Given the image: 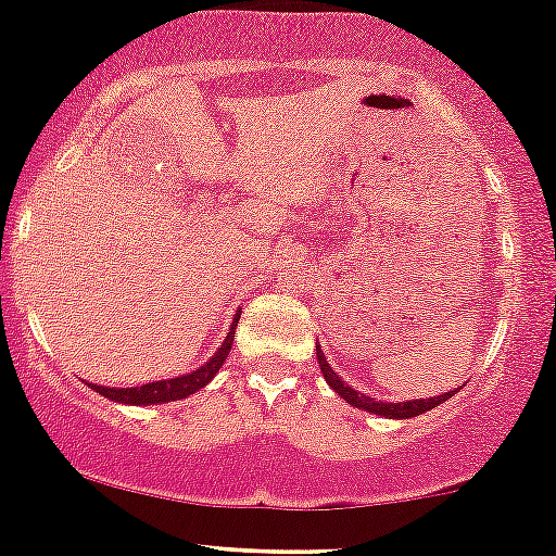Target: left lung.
I'll use <instances>...</instances> for the list:
<instances>
[{"instance_id":"obj_1","label":"left lung","mask_w":556,"mask_h":556,"mask_svg":"<svg viewBox=\"0 0 556 556\" xmlns=\"http://www.w3.org/2000/svg\"><path fill=\"white\" fill-rule=\"evenodd\" d=\"M317 362H320V370L323 376H326L328 386L336 391L341 399H346L352 407H359L365 409V413H372V415H383V417H394V420H407V417H417L422 413H428V409L439 407V404H444L448 396L452 394H444V396H433V399H413V402H399V404H389V402H376V399L365 396V394H357V391L352 389V386H346L344 380L336 376L333 370H330V365L326 362V354L317 349Z\"/></svg>"}]
</instances>
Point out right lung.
I'll list each match as a JSON object with an SVG mask.
<instances>
[{"mask_svg":"<svg viewBox=\"0 0 556 556\" xmlns=\"http://www.w3.org/2000/svg\"><path fill=\"white\" fill-rule=\"evenodd\" d=\"M239 323V315H236L233 326ZM233 333L236 330L230 328V333L223 341V346L217 349L215 357H212L207 365H202L199 370L191 372V376H180V378H170V380H157V383H147V386H136V389H104V386H93L89 383L93 391H99L102 396L112 399V402H123V404H162V402H176V399H186L194 391L204 389L215 372L220 370V365L226 362L230 344H233Z\"/></svg>","mask_w":556,"mask_h":556,"instance_id":"add662e5","label":"right lung"}]
</instances>
